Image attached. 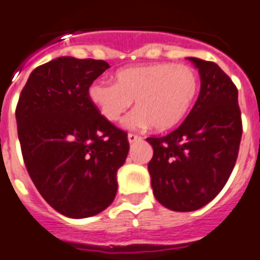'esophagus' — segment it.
I'll list each match as a JSON object with an SVG mask.
<instances>
[{"mask_svg": "<svg viewBox=\"0 0 260 260\" xmlns=\"http://www.w3.org/2000/svg\"><path fill=\"white\" fill-rule=\"evenodd\" d=\"M139 140H141L140 136H137V135H134V134L128 135V141H129V144L136 143V141H139Z\"/></svg>", "mask_w": 260, "mask_h": 260, "instance_id": "esophagus-1", "label": "esophagus"}]
</instances>
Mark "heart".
<instances>
[{
    "label": "heart",
    "instance_id": "b5f03b06",
    "mask_svg": "<svg viewBox=\"0 0 260 260\" xmlns=\"http://www.w3.org/2000/svg\"><path fill=\"white\" fill-rule=\"evenodd\" d=\"M115 84L95 82L89 102L106 120L116 123L135 100L136 110L124 120L126 128L168 131L190 111L200 89L197 71L187 64L156 62L125 67L115 73Z\"/></svg>",
    "mask_w": 260,
    "mask_h": 260
}]
</instances>
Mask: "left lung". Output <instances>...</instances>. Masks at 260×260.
I'll return each instance as SVG.
<instances>
[{"label": "left lung", "instance_id": "left-lung-1", "mask_svg": "<svg viewBox=\"0 0 260 260\" xmlns=\"http://www.w3.org/2000/svg\"><path fill=\"white\" fill-rule=\"evenodd\" d=\"M201 76L198 99L177 129L148 137V164L156 200L173 211L209 204L228 182L242 137L238 89L214 62L189 56Z\"/></svg>", "mask_w": 260, "mask_h": 260}]
</instances>
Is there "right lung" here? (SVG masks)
<instances>
[{"instance_id": "obj_1", "label": "right lung", "mask_w": 260, "mask_h": 260, "mask_svg": "<svg viewBox=\"0 0 260 260\" xmlns=\"http://www.w3.org/2000/svg\"><path fill=\"white\" fill-rule=\"evenodd\" d=\"M107 69L104 60H50L30 74L15 110L30 178L46 202L69 218L92 217L112 204L117 169L129 150L125 132L88 99V87Z\"/></svg>"}]
</instances>
